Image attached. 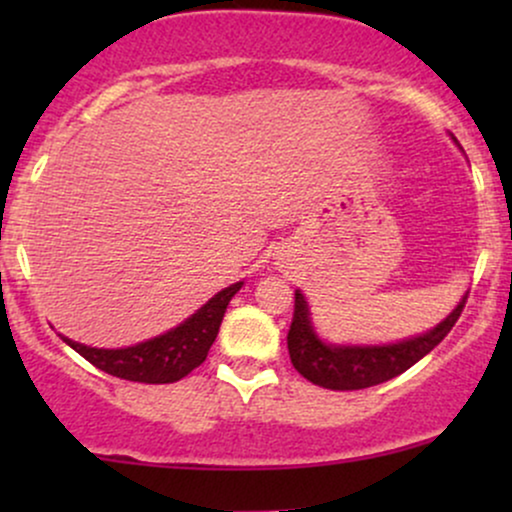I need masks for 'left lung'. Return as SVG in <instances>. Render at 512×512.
I'll use <instances>...</instances> for the list:
<instances>
[{
	"mask_svg": "<svg viewBox=\"0 0 512 512\" xmlns=\"http://www.w3.org/2000/svg\"><path fill=\"white\" fill-rule=\"evenodd\" d=\"M464 303H467V293L438 327H433L424 337L409 339V342L390 346H327L315 337L313 327H310L308 305H305L303 293L296 291L293 320L289 337H286L291 363L305 380L327 387V390H363V387L380 385L409 370L428 351L436 349L445 334L460 320Z\"/></svg>",
	"mask_w": 512,
	"mask_h": 512,
	"instance_id": "1",
	"label": "left lung"
}]
</instances>
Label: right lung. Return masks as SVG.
<instances>
[{
  "mask_svg": "<svg viewBox=\"0 0 512 512\" xmlns=\"http://www.w3.org/2000/svg\"><path fill=\"white\" fill-rule=\"evenodd\" d=\"M240 286H243V281L216 293L207 305H202L190 320H185L175 330L149 339V342L127 346V349H91V346L76 344L67 337L62 339L88 363L115 375V378L151 385L175 383V380L192 373L199 363H204L216 334H219L226 305L231 303Z\"/></svg>",
  "mask_w": 512,
  "mask_h": 512,
  "instance_id": "add662e5",
  "label": "right lung"
}]
</instances>
